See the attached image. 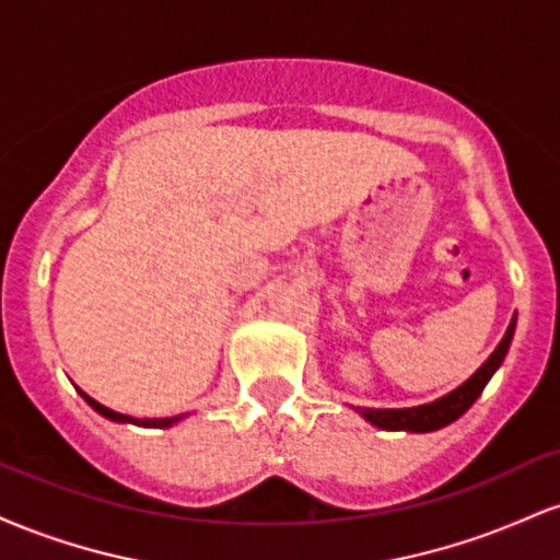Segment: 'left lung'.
<instances>
[{"instance_id":"left-lung-1","label":"left lung","mask_w":560,"mask_h":560,"mask_svg":"<svg viewBox=\"0 0 560 560\" xmlns=\"http://www.w3.org/2000/svg\"><path fill=\"white\" fill-rule=\"evenodd\" d=\"M513 329H516V316H513L505 337L500 339L498 347H494L492 355L481 363L477 374L468 378L466 384H460L455 392L440 397V400L419 405V408H355V410L365 421H371L378 429H389V432H397V429H405V432H434V429L447 427L450 421H455L458 416H464L466 410L471 408L474 400H477L481 389L487 387V382H490L494 371L500 369L508 347H511Z\"/></svg>"}]
</instances>
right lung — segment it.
<instances>
[{"label":"right lung","instance_id":"add662e5","mask_svg":"<svg viewBox=\"0 0 560 560\" xmlns=\"http://www.w3.org/2000/svg\"><path fill=\"white\" fill-rule=\"evenodd\" d=\"M79 392H81V389H79ZM81 397H83V400H86L89 405H92L96 413L105 416V419H110V421H133V419H128V416L115 413V410L105 408V405H100L96 400H92V397H89L86 392H81ZM176 421H178V416H173V419H152V421L144 419V421H133V423H141V427H171V423H176Z\"/></svg>","mask_w":560,"mask_h":560}]
</instances>
